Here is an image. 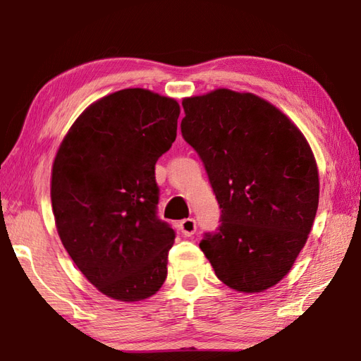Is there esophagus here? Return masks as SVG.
<instances>
[{"instance_id": "esophagus-1", "label": "esophagus", "mask_w": 361, "mask_h": 361, "mask_svg": "<svg viewBox=\"0 0 361 361\" xmlns=\"http://www.w3.org/2000/svg\"><path fill=\"white\" fill-rule=\"evenodd\" d=\"M195 229H197V226H195L194 218H186L183 219V221H180V231L185 237H191L195 232Z\"/></svg>"}]
</instances>
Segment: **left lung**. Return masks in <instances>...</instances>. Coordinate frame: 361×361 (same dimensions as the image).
Segmentation results:
<instances>
[{
  "label": "left lung",
  "mask_w": 361,
  "mask_h": 361,
  "mask_svg": "<svg viewBox=\"0 0 361 361\" xmlns=\"http://www.w3.org/2000/svg\"><path fill=\"white\" fill-rule=\"evenodd\" d=\"M183 138L202 159L221 209L200 242L229 288L277 285L307 242L319 209V169L302 132L272 103L216 89L183 100Z\"/></svg>",
  "instance_id": "1"
}]
</instances>
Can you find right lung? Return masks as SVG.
Segmentation results:
<instances>
[{"instance_id": "right-lung-1", "label": "right lung", "mask_w": 361, "mask_h": 361, "mask_svg": "<svg viewBox=\"0 0 361 361\" xmlns=\"http://www.w3.org/2000/svg\"><path fill=\"white\" fill-rule=\"evenodd\" d=\"M180 105L148 89L94 102L60 143L51 175L60 240L84 277L111 299L156 295L175 232L156 215L154 166L176 138Z\"/></svg>"}]
</instances>
